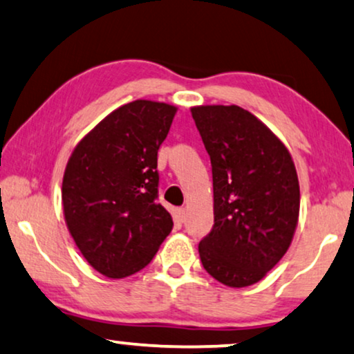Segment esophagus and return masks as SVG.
Here are the masks:
<instances>
[{"instance_id": "obj_1", "label": "esophagus", "mask_w": 354, "mask_h": 354, "mask_svg": "<svg viewBox=\"0 0 354 354\" xmlns=\"http://www.w3.org/2000/svg\"><path fill=\"white\" fill-rule=\"evenodd\" d=\"M174 215H176L178 221H185L186 220V209L185 207H178V209L174 210Z\"/></svg>"}]
</instances>
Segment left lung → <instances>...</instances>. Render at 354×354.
Returning a JSON list of instances; mask_svg holds the SVG:
<instances>
[{"label":"left lung","mask_w":354,"mask_h":354,"mask_svg":"<svg viewBox=\"0 0 354 354\" xmlns=\"http://www.w3.org/2000/svg\"><path fill=\"white\" fill-rule=\"evenodd\" d=\"M214 178V228L199 243L207 272L230 288L261 281L293 241L299 181L286 145L238 105L191 108Z\"/></svg>","instance_id":"8db88e82"}]
</instances>
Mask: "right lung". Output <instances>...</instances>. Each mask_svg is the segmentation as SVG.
Here are the masks:
<instances>
[{"instance_id":"obj_1","label":"right lung","mask_w":354,"mask_h":354,"mask_svg":"<svg viewBox=\"0 0 354 354\" xmlns=\"http://www.w3.org/2000/svg\"><path fill=\"white\" fill-rule=\"evenodd\" d=\"M176 111L163 102L126 103L79 140L66 165V226L108 279L142 270L171 232V215L157 202V153Z\"/></svg>"}]
</instances>
